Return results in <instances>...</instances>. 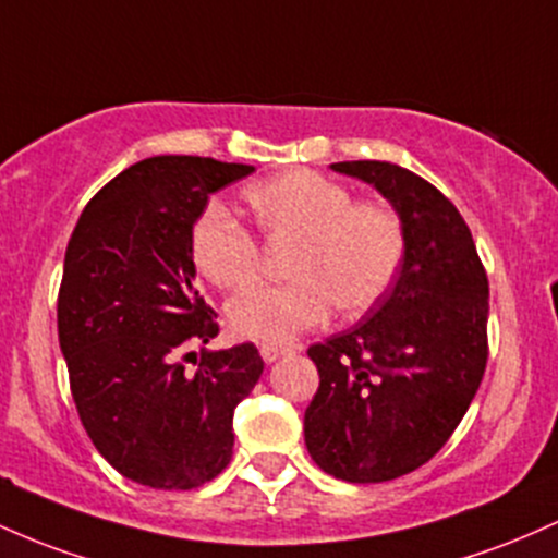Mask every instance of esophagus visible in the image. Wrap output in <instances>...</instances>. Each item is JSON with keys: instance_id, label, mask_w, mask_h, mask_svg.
<instances>
[{"instance_id": "1", "label": "esophagus", "mask_w": 558, "mask_h": 558, "mask_svg": "<svg viewBox=\"0 0 558 558\" xmlns=\"http://www.w3.org/2000/svg\"><path fill=\"white\" fill-rule=\"evenodd\" d=\"M260 355H263V361L271 363V361L281 359V355H287V348H281V345H260Z\"/></svg>"}]
</instances>
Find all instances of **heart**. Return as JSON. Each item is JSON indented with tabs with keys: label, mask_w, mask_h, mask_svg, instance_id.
Instances as JSON below:
<instances>
[{
	"label": "heart",
	"mask_w": 558,
	"mask_h": 558,
	"mask_svg": "<svg viewBox=\"0 0 558 558\" xmlns=\"http://www.w3.org/2000/svg\"><path fill=\"white\" fill-rule=\"evenodd\" d=\"M245 199L260 234L290 247V284L250 287L229 303L236 335L290 342L322 327L331 311L361 316L385 300L405 260V223L387 203L353 199L340 181L308 168L250 186ZM190 258L218 290L258 279V240L221 205L199 210L190 229Z\"/></svg>",
	"instance_id": "1"
}]
</instances>
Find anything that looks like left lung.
Listing matches in <instances>:
<instances>
[{
  "label": "left lung",
  "mask_w": 558,
  "mask_h": 558,
  "mask_svg": "<svg viewBox=\"0 0 558 558\" xmlns=\"http://www.w3.org/2000/svg\"><path fill=\"white\" fill-rule=\"evenodd\" d=\"M374 184L405 223L396 287L355 327L308 348L318 390L305 446L345 482H387L427 464L459 427L487 366V274L456 205L409 168L335 162Z\"/></svg>",
  "instance_id": "left-lung-1"
}]
</instances>
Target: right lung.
Masks as SVG:
<instances>
[{"label":"right lung","instance_id":"add662e5","mask_svg":"<svg viewBox=\"0 0 558 558\" xmlns=\"http://www.w3.org/2000/svg\"><path fill=\"white\" fill-rule=\"evenodd\" d=\"M253 171L195 155L134 162L89 199L68 242L58 335L73 403L94 448L140 485L192 490L218 477L236 403L263 374L253 342L203 350L184 368L190 345L218 335L190 229L208 195Z\"/></svg>","mask_w":558,"mask_h":558}]
</instances>
